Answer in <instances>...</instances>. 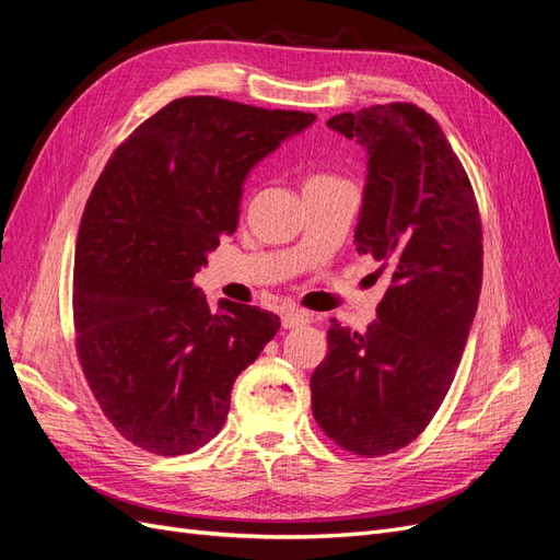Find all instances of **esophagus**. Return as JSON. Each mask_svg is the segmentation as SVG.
<instances>
[{
  "label": "esophagus",
  "mask_w": 560,
  "mask_h": 560,
  "mask_svg": "<svg viewBox=\"0 0 560 560\" xmlns=\"http://www.w3.org/2000/svg\"><path fill=\"white\" fill-rule=\"evenodd\" d=\"M311 319H313V315H311V313H306V311H296V308H290V311H284V313H282V327H284V329L303 327V325H308Z\"/></svg>",
  "instance_id": "esophagus-1"
}]
</instances>
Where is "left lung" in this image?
Instances as JSON below:
<instances>
[{
	"mask_svg": "<svg viewBox=\"0 0 560 560\" xmlns=\"http://www.w3.org/2000/svg\"><path fill=\"white\" fill-rule=\"evenodd\" d=\"M327 126L366 149L354 245L393 282L364 334L331 319L329 354L311 376L313 416L334 444L376 457L409 446L455 378L481 294V217L425 109L374 105Z\"/></svg>",
	"mask_w": 560,
	"mask_h": 560,
	"instance_id": "obj_1",
	"label": "left lung"
}]
</instances>
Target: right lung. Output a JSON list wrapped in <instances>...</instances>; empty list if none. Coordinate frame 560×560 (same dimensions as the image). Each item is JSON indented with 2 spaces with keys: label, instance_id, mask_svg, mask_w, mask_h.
Masks as SVG:
<instances>
[{
  "label": "right lung",
  "instance_id": "1",
  "mask_svg": "<svg viewBox=\"0 0 560 560\" xmlns=\"http://www.w3.org/2000/svg\"><path fill=\"white\" fill-rule=\"evenodd\" d=\"M315 114L196 95L165 105L114 151L74 252L77 352L93 395L128 442L156 455L206 446L231 387L280 317L219 301L194 276L238 229L249 171Z\"/></svg>",
  "mask_w": 560,
  "mask_h": 560
}]
</instances>
